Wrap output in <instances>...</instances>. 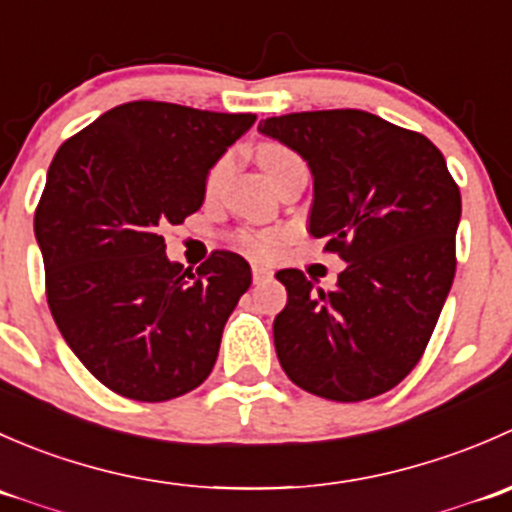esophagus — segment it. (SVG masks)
<instances>
[{
    "mask_svg": "<svg viewBox=\"0 0 512 512\" xmlns=\"http://www.w3.org/2000/svg\"><path fill=\"white\" fill-rule=\"evenodd\" d=\"M270 277H272V267L262 265V262H252V280H255V285L270 280Z\"/></svg>",
    "mask_w": 512,
    "mask_h": 512,
    "instance_id": "34e87169",
    "label": "esophagus"
}]
</instances>
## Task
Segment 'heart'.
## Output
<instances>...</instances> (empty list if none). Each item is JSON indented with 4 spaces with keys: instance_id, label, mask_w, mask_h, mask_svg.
Returning <instances> with one entry per match:
<instances>
[{
    "instance_id": "obj_1",
    "label": "heart",
    "mask_w": 512,
    "mask_h": 512,
    "mask_svg": "<svg viewBox=\"0 0 512 512\" xmlns=\"http://www.w3.org/2000/svg\"><path fill=\"white\" fill-rule=\"evenodd\" d=\"M287 156H292V153H289L287 148L275 146V143H265V146H260V151H257V160H260V165L265 168V173L272 168V165L280 163V160ZM225 170H227L225 160L223 163L215 165V170L210 173V188L220 183V178L225 175ZM240 245L245 247V250L257 252V255H267V252H272L277 247V237L272 235V232H242Z\"/></svg>"
}]
</instances>
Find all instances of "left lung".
I'll use <instances>...</instances> for the list:
<instances>
[{
    "label": "left lung",
    "instance_id": "obj_1",
    "mask_svg": "<svg viewBox=\"0 0 512 512\" xmlns=\"http://www.w3.org/2000/svg\"><path fill=\"white\" fill-rule=\"evenodd\" d=\"M257 131L307 163V232L347 262L332 289L277 272L287 289L272 324L277 359L309 394L374 399L418 364L451 292L461 190L426 136L374 113H287Z\"/></svg>",
    "mask_w": 512,
    "mask_h": 512
}]
</instances>
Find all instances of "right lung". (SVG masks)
Returning a JSON list of instances; mask_svg holds the SVG:
<instances>
[{"instance_id":"1","label":"right lung","mask_w":512,"mask_h":512,"mask_svg":"<svg viewBox=\"0 0 512 512\" xmlns=\"http://www.w3.org/2000/svg\"><path fill=\"white\" fill-rule=\"evenodd\" d=\"M255 118L131 101L51 160L34 215L51 317L81 364L126 399H175L213 371L250 265L220 250L183 270L160 232L198 213L210 168Z\"/></svg>"}]
</instances>
